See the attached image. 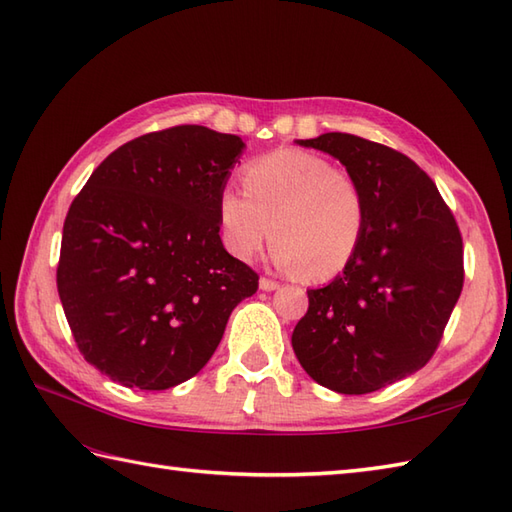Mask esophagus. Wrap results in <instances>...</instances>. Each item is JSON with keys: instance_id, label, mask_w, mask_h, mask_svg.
<instances>
[{"instance_id": "obj_1", "label": "esophagus", "mask_w": 512, "mask_h": 512, "mask_svg": "<svg viewBox=\"0 0 512 512\" xmlns=\"http://www.w3.org/2000/svg\"><path fill=\"white\" fill-rule=\"evenodd\" d=\"M277 288H279V283H277V281L266 279V277H261V279H259V290H264V292H272V290H277Z\"/></svg>"}]
</instances>
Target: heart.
Masks as SVG:
<instances>
[{
  "label": "heart",
  "instance_id": "heart-1",
  "mask_svg": "<svg viewBox=\"0 0 512 512\" xmlns=\"http://www.w3.org/2000/svg\"><path fill=\"white\" fill-rule=\"evenodd\" d=\"M244 194L218 196L222 246L253 261L275 240L272 261L285 272L327 281L358 255L366 231V196L349 172L314 152L281 148L246 165Z\"/></svg>",
  "mask_w": 512,
  "mask_h": 512
}]
</instances>
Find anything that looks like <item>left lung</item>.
Wrapping results in <instances>:
<instances>
[{
    "label": "left lung",
    "instance_id": "obj_1",
    "mask_svg": "<svg viewBox=\"0 0 512 512\" xmlns=\"http://www.w3.org/2000/svg\"><path fill=\"white\" fill-rule=\"evenodd\" d=\"M327 152L366 196V231L340 275L307 290L292 349L316 384L366 395L432 358L462 292V237L434 181L406 154L347 133L296 139Z\"/></svg>",
    "mask_w": 512,
    "mask_h": 512
}]
</instances>
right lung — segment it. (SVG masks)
I'll return each instance as SVG.
<instances>
[{
	"label": "right lung",
	"mask_w": 512,
	"mask_h": 512,
	"mask_svg": "<svg viewBox=\"0 0 512 512\" xmlns=\"http://www.w3.org/2000/svg\"><path fill=\"white\" fill-rule=\"evenodd\" d=\"M246 144L205 126L128 141L74 198L56 283L85 360L126 388L165 390L209 362L257 275L227 253L218 196Z\"/></svg>",
	"instance_id": "right-lung-1"
}]
</instances>
